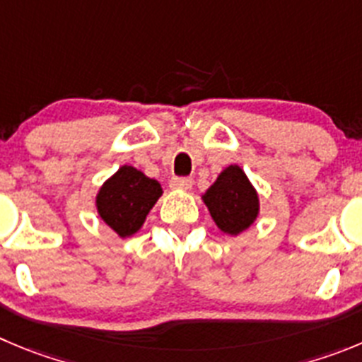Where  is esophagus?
<instances>
[{"label": "esophagus", "mask_w": 362, "mask_h": 362, "mask_svg": "<svg viewBox=\"0 0 362 362\" xmlns=\"http://www.w3.org/2000/svg\"><path fill=\"white\" fill-rule=\"evenodd\" d=\"M170 185L173 189H182V191H187L192 187V178L189 177H173L171 178Z\"/></svg>", "instance_id": "obj_1"}]
</instances>
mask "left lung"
I'll list each match as a JSON object with an SVG mask.
<instances>
[{"mask_svg": "<svg viewBox=\"0 0 362 362\" xmlns=\"http://www.w3.org/2000/svg\"><path fill=\"white\" fill-rule=\"evenodd\" d=\"M202 200L207 205L219 230L225 234H241L259 216L257 191L245 171L235 164L219 173Z\"/></svg>", "mask_w": 362, "mask_h": 362, "instance_id": "obj_1", "label": "left lung"}]
</instances>
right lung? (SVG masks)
<instances>
[{"instance_id": "1", "label": "right lung", "mask_w": 362, "mask_h": 362, "mask_svg": "<svg viewBox=\"0 0 362 362\" xmlns=\"http://www.w3.org/2000/svg\"><path fill=\"white\" fill-rule=\"evenodd\" d=\"M160 194L157 180L132 165H121L98 191V214L119 238H130L143 227Z\"/></svg>"}]
</instances>
